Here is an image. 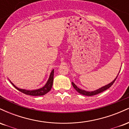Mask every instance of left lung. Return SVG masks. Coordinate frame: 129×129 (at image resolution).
Masks as SVG:
<instances>
[{"label": "left lung", "mask_w": 129, "mask_h": 129, "mask_svg": "<svg viewBox=\"0 0 129 129\" xmlns=\"http://www.w3.org/2000/svg\"><path fill=\"white\" fill-rule=\"evenodd\" d=\"M118 76H116V78H115V80H113V81H112L111 83L107 85H105V86L101 87V88H99V89H98L97 90H95V91H85V90L80 89V88H78V87L73 83V82H72V85H73V86L74 88H75V89L76 90L78 93H79L80 94H83V95H85V96H93V95H96V94H99V93L103 92V91H105V90H106L107 89H108V88H110V87L112 86V85H113L114 82H115V81H116Z\"/></svg>", "instance_id": "8db88e82"}]
</instances>
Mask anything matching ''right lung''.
I'll return each mask as SVG.
<instances>
[{"label": "right lung", "mask_w": 129, "mask_h": 129, "mask_svg": "<svg viewBox=\"0 0 129 129\" xmlns=\"http://www.w3.org/2000/svg\"><path fill=\"white\" fill-rule=\"evenodd\" d=\"M53 76H54V70H53L52 72H51V74L50 75V78L48 79V81H47V84H45V85L44 87H43L42 88H39L38 90H26L24 89H20V88H17L15 85H14L13 83H11L13 85L16 89H17L19 91H20V92L24 93L25 94H28V95L31 96H42L45 94L46 93H47L51 89V87L53 85Z\"/></svg>", "instance_id": "right-lung-1"}]
</instances>
